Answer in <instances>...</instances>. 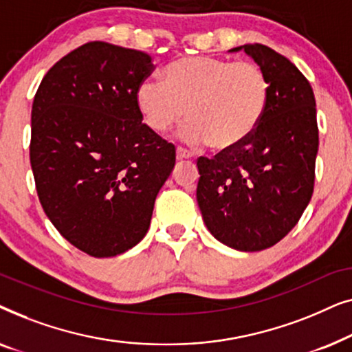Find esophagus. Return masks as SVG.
<instances>
[{
	"mask_svg": "<svg viewBox=\"0 0 352 352\" xmlns=\"http://www.w3.org/2000/svg\"><path fill=\"white\" fill-rule=\"evenodd\" d=\"M176 157H177V160H187V158L192 157V153L189 151H186L184 147H177Z\"/></svg>",
	"mask_w": 352,
	"mask_h": 352,
	"instance_id": "1",
	"label": "esophagus"
}]
</instances>
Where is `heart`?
I'll list each match as a JSON object with an SVG mask.
<instances>
[{"instance_id": "obj_1", "label": "heart", "mask_w": 352, "mask_h": 352, "mask_svg": "<svg viewBox=\"0 0 352 352\" xmlns=\"http://www.w3.org/2000/svg\"><path fill=\"white\" fill-rule=\"evenodd\" d=\"M271 99L266 72L253 60L189 56L170 62L163 81L142 80L136 105L144 123L157 134L189 122L181 136L214 151H234L261 124Z\"/></svg>"}]
</instances>
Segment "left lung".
Here are the masks:
<instances>
[{
  "instance_id": "left-lung-1",
  "label": "left lung",
  "mask_w": 352,
  "mask_h": 352,
  "mask_svg": "<svg viewBox=\"0 0 352 352\" xmlns=\"http://www.w3.org/2000/svg\"><path fill=\"white\" fill-rule=\"evenodd\" d=\"M243 50L266 72L271 99L261 124L242 146L197 160V201L206 228L240 252H261L285 237L314 192L319 128L309 81L271 47Z\"/></svg>"
}]
</instances>
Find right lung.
I'll list each match as a JSON object with an SVG mask.
<instances>
[{"label": "right lung", "instance_id": "add662e5", "mask_svg": "<svg viewBox=\"0 0 352 352\" xmlns=\"http://www.w3.org/2000/svg\"><path fill=\"white\" fill-rule=\"evenodd\" d=\"M153 69L147 52L91 41L56 62L33 99L38 199L62 237L89 256L141 242L175 168V146L142 123L136 105Z\"/></svg>", "mask_w": 352, "mask_h": 352}]
</instances>
